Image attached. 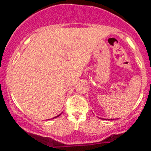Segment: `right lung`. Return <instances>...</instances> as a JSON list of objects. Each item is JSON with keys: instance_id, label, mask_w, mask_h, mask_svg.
Segmentation results:
<instances>
[{"instance_id": "add662e5", "label": "right lung", "mask_w": 151, "mask_h": 151, "mask_svg": "<svg viewBox=\"0 0 151 151\" xmlns=\"http://www.w3.org/2000/svg\"><path fill=\"white\" fill-rule=\"evenodd\" d=\"M59 115H60V114H59ZM59 115H58V116H56V117H59ZM55 117H54V118H55Z\"/></svg>"}]
</instances>
